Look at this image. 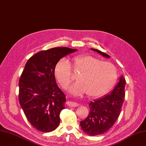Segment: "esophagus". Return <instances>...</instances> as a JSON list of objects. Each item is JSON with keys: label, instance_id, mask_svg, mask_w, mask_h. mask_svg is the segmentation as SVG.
<instances>
[{"label": "esophagus", "instance_id": "1", "mask_svg": "<svg viewBox=\"0 0 146 146\" xmlns=\"http://www.w3.org/2000/svg\"><path fill=\"white\" fill-rule=\"evenodd\" d=\"M66 104L70 107H77L79 106V104L76 102H72V101H68L66 102Z\"/></svg>", "mask_w": 146, "mask_h": 146}]
</instances>
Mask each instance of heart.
I'll return each instance as SVG.
<instances>
[{
  "label": "heart",
  "mask_w": 146,
  "mask_h": 146,
  "mask_svg": "<svg viewBox=\"0 0 146 146\" xmlns=\"http://www.w3.org/2000/svg\"><path fill=\"white\" fill-rule=\"evenodd\" d=\"M70 68L80 73L77 77L78 82L69 88L70 93L74 96L87 92L90 97L101 96L110 90L117 79V70L110 62H102L89 55L76 57L70 62L63 58L56 64L54 73L63 88L72 81Z\"/></svg>",
  "instance_id": "1"
}]
</instances>
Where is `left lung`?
<instances>
[{
  "mask_svg": "<svg viewBox=\"0 0 146 146\" xmlns=\"http://www.w3.org/2000/svg\"><path fill=\"white\" fill-rule=\"evenodd\" d=\"M91 50L104 57H110L109 55L96 48H91ZM125 84L126 80L121 75L111 93L89 104L90 112L88 117L80 122L81 129L86 134L91 136L99 135L107 132L114 125L120 114L125 100Z\"/></svg>",
  "mask_w": 146,
  "mask_h": 146,
  "instance_id": "1",
  "label": "left lung"
}]
</instances>
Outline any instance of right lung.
Wrapping results in <instances>:
<instances>
[{
  "label": "right lung",
  "instance_id": "1",
  "mask_svg": "<svg viewBox=\"0 0 146 146\" xmlns=\"http://www.w3.org/2000/svg\"><path fill=\"white\" fill-rule=\"evenodd\" d=\"M76 50L52 48L37 52L26 63L19 81L20 104L29 122L40 131L51 132L60 124L66 98L56 83L55 67L62 58Z\"/></svg>",
  "mask_w": 146,
  "mask_h": 146
}]
</instances>
